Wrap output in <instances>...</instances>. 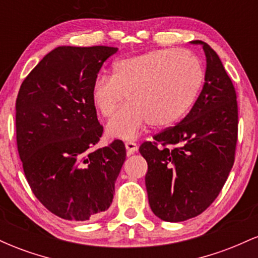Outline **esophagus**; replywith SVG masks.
<instances>
[{"instance_id":"1","label":"esophagus","mask_w":258,"mask_h":258,"mask_svg":"<svg viewBox=\"0 0 258 258\" xmlns=\"http://www.w3.org/2000/svg\"><path fill=\"white\" fill-rule=\"evenodd\" d=\"M125 147H126L127 154H128V155H131V154L136 153L138 150V146L135 143V142H126Z\"/></svg>"}]
</instances>
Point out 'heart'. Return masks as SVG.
I'll return each instance as SVG.
<instances>
[{
    "mask_svg": "<svg viewBox=\"0 0 258 258\" xmlns=\"http://www.w3.org/2000/svg\"><path fill=\"white\" fill-rule=\"evenodd\" d=\"M204 72L194 55L178 49H156L117 60L110 78L94 80L91 98L102 116L110 117L123 96L128 103L109 121L106 133L132 141L150 122L167 127L178 121L193 104Z\"/></svg>",
    "mask_w": 258,
    "mask_h": 258,
    "instance_id": "1",
    "label": "heart"
}]
</instances>
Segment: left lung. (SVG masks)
<instances>
[{
  "instance_id": "obj_1",
  "label": "left lung",
  "mask_w": 258,
  "mask_h": 258,
  "mask_svg": "<svg viewBox=\"0 0 258 258\" xmlns=\"http://www.w3.org/2000/svg\"><path fill=\"white\" fill-rule=\"evenodd\" d=\"M190 43L200 44L205 52L203 90L184 119L139 147L148 162L150 209L166 222L193 218L214 203L233 167L238 138L232 80L209 44L200 40Z\"/></svg>"
}]
</instances>
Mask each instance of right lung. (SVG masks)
<instances>
[{"mask_svg": "<svg viewBox=\"0 0 258 258\" xmlns=\"http://www.w3.org/2000/svg\"><path fill=\"white\" fill-rule=\"evenodd\" d=\"M117 48L59 46L20 86L17 146L32 193L68 221L99 217L109 209L126 160L122 142L90 152L103 126L91 98L102 65Z\"/></svg>", "mask_w": 258, "mask_h": 258, "instance_id": "right-lung-1", "label": "right lung"}]
</instances>
